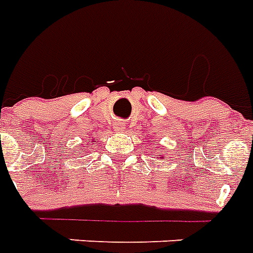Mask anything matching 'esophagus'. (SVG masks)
<instances>
[{
	"mask_svg": "<svg viewBox=\"0 0 253 253\" xmlns=\"http://www.w3.org/2000/svg\"><path fill=\"white\" fill-rule=\"evenodd\" d=\"M114 128L115 131H123L126 127H125V123H123L122 121H118V122L114 123Z\"/></svg>",
	"mask_w": 253,
	"mask_h": 253,
	"instance_id": "obj_1",
	"label": "esophagus"
}]
</instances>
